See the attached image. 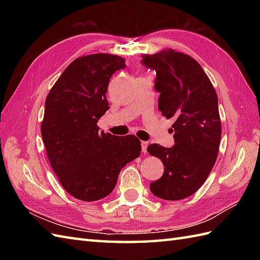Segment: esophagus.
Segmentation results:
<instances>
[{"label": "esophagus", "mask_w": 260, "mask_h": 260, "mask_svg": "<svg viewBox=\"0 0 260 260\" xmlns=\"http://www.w3.org/2000/svg\"><path fill=\"white\" fill-rule=\"evenodd\" d=\"M141 145H142V152H143V153H146L148 143H147V142H145V141H143V142L141 143Z\"/></svg>", "instance_id": "34e87169"}]
</instances>
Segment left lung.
I'll list each match as a JSON object with an SVG mask.
<instances>
[{"mask_svg":"<svg viewBox=\"0 0 260 260\" xmlns=\"http://www.w3.org/2000/svg\"><path fill=\"white\" fill-rule=\"evenodd\" d=\"M142 58L145 67L156 71L158 109L167 118H175V144L147 146L165 167L150 190L163 200H182L200 189L218 156L221 121L217 92L201 66L185 53L164 49Z\"/></svg>","mask_w":260,"mask_h":260,"instance_id":"obj_1","label":"left lung"}]
</instances>
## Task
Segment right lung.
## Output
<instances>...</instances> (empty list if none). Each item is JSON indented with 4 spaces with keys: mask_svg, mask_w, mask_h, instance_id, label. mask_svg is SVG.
<instances>
[{
    "mask_svg": "<svg viewBox=\"0 0 260 260\" xmlns=\"http://www.w3.org/2000/svg\"><path fill=\"white\" fill-rule=\"evenodd\" d=\"M125 68V59L95 53L74 60L46 99L41 135L53 172L69 194L97 201L112 193L125 165L140 156L134 135L99 132L98 119L109 109L110 77Z\"/></svg>",
    "mask_w": 260,
    "mask_h": 260,
    "instance_id": "1",
    "label": "right lung"
}]
</instances>
